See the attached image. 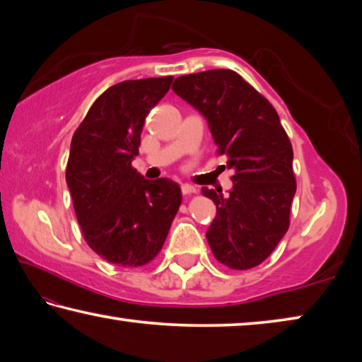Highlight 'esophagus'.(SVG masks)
<instances>
[{
    "label": "esophagus",
    "mask_w": 362,
    "mask_h": 362,
    "mask_svg": "<svg viewBox=\"0 0 362 362\" xmlns=\"http://www.w3.org/2000/svg\"><path fill=\"white\" fill-rule=\"evenodd\" d=\"M196 192H198V189H196L193 185H188V183H183V185H182V193L183 194H193Z\"/></svg>",
    "instance_id": "34e87169"
}]
</instances>
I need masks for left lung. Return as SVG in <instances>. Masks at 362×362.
<instances>
[{
	"mask_svg": "<svg viewBox=\"0 0 362 362\" xmlns=\"http://www.w3.org/2000/svg\"><path fill=\"white\" fill-rule=\"evenodd\" d=\"M173 90L207 119L217 153L235 170L228 196L203 187L217 206L206 233L214 257L231 269L260 265L289 228L297 189L292 145L276 110L226 69L179 76Z\"/></svg>",
	"mask_w": 362,
	"mask_h": 362,
	"instance_id": "obj_1",
	"label": "left lung"
}]
</instances>
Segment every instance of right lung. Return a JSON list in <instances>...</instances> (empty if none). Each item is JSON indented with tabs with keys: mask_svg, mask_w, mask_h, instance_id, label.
<instances>
[{
	"mask_svg": "<svg viewBox=\"0 0 362 362\" xmlns=\"http://www.w3.org/2000/svg\"><path fill=\"white\" fill-rule=\"evenodd\" d=\"M173 76L122 81L108 88L73 134L66 185L89 247L121 267L151 262L182 203L180 187L146 180L132 168L146 115Z\"/></svg>",
	"mask_w": 362,
	"mask_h": 362,
	"instance_id": "obj_1",
	"label": "right lung"
}]
</instances>
